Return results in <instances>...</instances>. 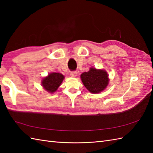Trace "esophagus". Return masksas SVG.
I'll return each instance as SVG.
<instances>
[{
  "instance_id": "esophagus-1",
  "label": "esophagus",
  "mask_w": 153,
  "mask_h": 153,
  "mask_svg": "<svg viewBox=\"0 0 153 153\" xmlns=\"http://www.w3.org/2000/svg\"><path fill=\"white\" fill-rule=\"evenodd\" d=\"M70 76L71 77H76L77 76V72L75 71H72L70 72Z\"/></svg>"
}]
</instances>
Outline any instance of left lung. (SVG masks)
<instances>
[{
  "label": "left lung",
  "instance_id": "left-lung-1",
  "mask_svg": "<svg viewBox=\"0 0 153 153\" xmlns=\"http://www.w3.org/2000/svg\"><path fill=\"white\" fill-rule=\"evenodd\" d=\"M81 78L83 85L92 93L101 92L109 82L108 74L105 70L92 68L81 75Z\"/></svg>",
  "mask_w": 153,
  "mask_h": 153
}]
</instances>
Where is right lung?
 <instances>
[{"instance_id":"right-lung-1","label":"right lung","mask_w":153,"mask_h":153,"mask_svg":"<svg viewBox=\"0 0 153 153\" xmlns=\"http://www.w3.org/2000/svg\"><path fill=\"white\" fill-rule=\"evenodd\" d=\"M64 78V77L62 74L59 73H51L43 79L42 85L48 92L54 93L60 85Z\"/></svg>"}]
</instances>
